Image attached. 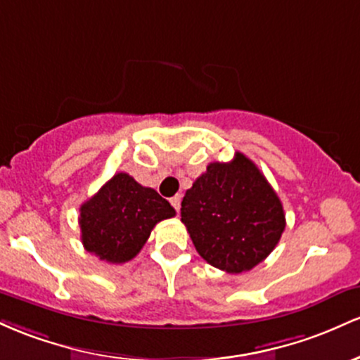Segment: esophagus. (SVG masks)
Here are the masks:
<instances>
[{"instance_id":"obj_1","label":"esophagus","mask_w":360,"mask_h":360,"mask_svg":"<svg viewBox=\"0 0 360 360\" xmlns=\"http://www.w3.org/2000/svg\"><path fill=\"white\" fill-rule=\"evenodd\" d=\"M169 202H172V205H173V207H175V211L179 212V209H180V202H181V195H175V197H172V199H169Z\"/></svg>"}]
</instances>
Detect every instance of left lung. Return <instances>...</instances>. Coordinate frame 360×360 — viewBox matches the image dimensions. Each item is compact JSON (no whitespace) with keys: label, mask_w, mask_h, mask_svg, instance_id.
Masks as SVG:
<instances>
[{"label":"left lung","mask_w":360,"mask_h":360,"mask_svg":"<svg viewBox=\"0 0 360 360\" xmlns=\"http://www.w3.org/2000/svg\"><path fill=\"white\" fill-rule=\"evenodd\" d=\"M181 223L207 264L241 274L272 253L285 228V214L264 173L236 153L229 163L209 165L185 192Z\"/></svg>","instance_id":"obj_1"}]
</instances>
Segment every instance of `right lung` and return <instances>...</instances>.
Segmentation results:
<instances>
[{
	"mask_svg": "<svg viewBox=\"0 0 360 360\" xmlns=\"http://www.w3.org/2000/svg\"><path fill=\"white\" fill-rule=\"evenodd\" d=\"M173 216L167 199L120 172L79 207L83 246L108 264H126L141 252L153 228Z\"/></svg>",
	"mask_w": 360,
	"mask_h": 360,
	"instance_id": "right-lung-1",
	"label": "right lung"
}]
</instances>
